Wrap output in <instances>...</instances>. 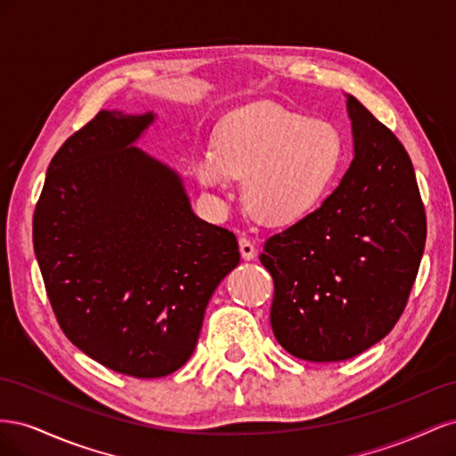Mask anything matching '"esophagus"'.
I'll use <instances>...</instances> for the list:
<instances>
[{"label": "esophagus", "mask_w": 456, "mask_h": 456, "mask_svg": "<svg viewBox=\"0 0 456 456\" xmlns=\"http://www.w3.org/2000/svg\"><path fill=\"white\" fill-rule=\"evenodd\" d=\"M240 253H241L243 260H253L256 256V247L253 245L251 240L241 238L240 240Z\"/></svg>", "instance_id": "obj_1"}]
</instances>
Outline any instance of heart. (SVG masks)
<instances>
[{"label":"heart","mask_w":456,"mask_h":456,"mask_svg":"<svg viewBox=\"0 0 456 456\" xmlns=\"http://www.w3.org/2000/svg\"><path fill=\"white\" fill-rule=\"evenodd\" d=\"M344 136L337 126L273 102L230 112L215 134V150L191 161L201 188L224 190L243 178L245 209L266 226L306 218L335 188L344 165Z\"/></svg>","instance_id":"heart-1"}]
</instances>
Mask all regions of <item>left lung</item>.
<instances>
[{
    "mask_svg": "<svg viewBox=\"0 0 456 456\" xmlns=\"http://www.w3.org/2000/svg\"><path fill=\"white\" fill-rule=\"evenodd\" d=\"M354 159L320 209L265 243L275 338L306 362H342L402 315L426 243V215L403 144L352 94Z\"/></svg>",
    "mask_w": 456,
    "mask_h": 456,
    "instance_id": "8db88e82",
    "label": "left lung"
}]
</instances>
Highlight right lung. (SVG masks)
<instances>
[{
	"label": "right lung",
	"mask_w": 456,
	"mask_h": 456,
	"mask_svg": "<svg viewBox=\"0 0 456 456\" xmlns=\"http://www.w3.org/2000/svg\"><path fill=\"white\" fill-rule=\"evenodd\" d=\"M154 112L102 110L49 163L34 251L64 335L121 375L159 379L194 354L205 308L240 265L169 165L136 148Z\"/></svg>",
	"instance_id": "obj_1"
}]
</instances>
